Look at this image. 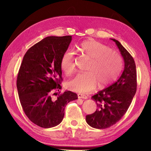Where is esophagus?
<instances>
[{"label": "esophagus", "instance_id": "34e87169", "mask_svg": "<svg viewBox=\"0 0 151 151\" xmlns=\"http://www.w3.org/2000/svg\"><path fill=\"white\" fill-rule=\"evenodd\" d=\"M78 97L79 99H88L87 96H86L85 95L81 94V93L78 94Z\"/></svg>", "mask_w": 151, "mask_h": 151}]
</instances>
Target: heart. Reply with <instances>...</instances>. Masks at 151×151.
<instances>
[{"label": "heart", "instance_id": "1", "mask_svg": "<svg viewBox=\"0 0 151 151\" xmlns=\"http://www.w3.org/2000/svg\"><path fill=\"white\" fill-rule=\"evenodd\" d=\"M78 50L90 60L87 68L88 73H78L67 83L70 90L78 93H88L98 85L104 88L114 82L119 75L123 67V61L119 54L111 51L105 45L95 40L82 42ZM60 67L66 75L75 70L74 55L71 50H67L62 56Z\"/></svg>", "mask_w": 151, "mask_h": 151}]
</instances>
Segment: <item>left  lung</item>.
Instances as JSON below:
<instances>
[{"instance_id":"obj_1","label":"left lung","mask_w":151,"mask_h":151,"mask_svg":"<svg viewBox=\"0 0 151 151\" xmlns=\"http://www.w3.org/2000/svg\"><path fill=\"white\" fill-rule=\"evenodd\" d=\"M110 40L119 50L124 67L116 82L92 96L97 109L93 114L86 115V120L89 126L97 129H107L121 119L129 108L137 88L136 64L132 56L119 41Z\"/></svg>"}]
</instances>
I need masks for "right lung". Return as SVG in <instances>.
I'll list each match as a JSON object with an SVG mask.
<instances>
[{
    "mask_svg": "<svg viewBox=\"0 0 151 151\" xmlns=\"http://www.w3.org/2000/svg\"><path fill=\"white\" fill-rule=\"evenodd\" d=\"M71 40V36L47 37L30 47L22 59L17 78L19 100L28 118L40 127L58 125L67 103L78 99L70 91L52 97L62 88L60 60Z\"/></svg>",
    "mask_w": 151,
    "mask_h": 151,
    "instance_id": "obj_1",
    "label": "right lung"
}]
</instances>
